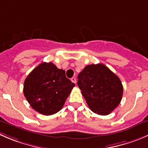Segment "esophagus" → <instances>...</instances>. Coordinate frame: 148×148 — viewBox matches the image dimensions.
<instances>
[{"mask_svg": "<svg viewBox=\"0 0 148 148\" xmlns=\"http://www.w3.org/2000/svg\"><path fill=\"white\" fill-rule=\"evenodd\" d=\"M71 80V82H72L73 83H74V84H76V83H77V80H76L75 77H72Z\"/></svg>", "mask_w": 148, "mask_h": 148, "instance_id": "34e87169", "label": "esophagus"}]
</instances>
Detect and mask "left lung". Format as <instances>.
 Segmentation results:
<instances>
[{
	"label": "left lung",
	"mask_w": 148,
	"mask_h": 148,
	"mask_svg": "<svg viewBox=\"0 0 148 148\" xmlns=\"http://www.w3.org/2000/svg\"><path fill=\"white\" fill-rule=\"evenodd\" d=\"M77 84L90 110L99 115L110 114L122 98L121 80L104 64L86 66Z\"/></svg>",
	"instance_id": "1"
}]
</instances>
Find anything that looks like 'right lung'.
Wrapping results in <instances>:
<instances>
[{"mask_svg":"<svg viewBox=\"0 0 148 148\" xmlns=\"http://www.w3.org/2000/svg\"><path fill=\"white\" fill-rule=\"evenodd\" d=\"M74 86L66 78L64 70L58 69L53 63L43 62L27 76L23 90L33 109L49 116L62 108Z\"/></svg>","mask_w":148,"mask_h":148,"instance_id":"obj_1","label":"right lung"}]
</instances>
